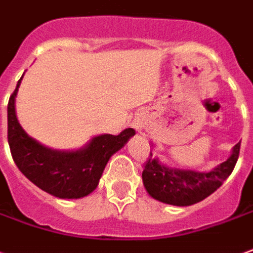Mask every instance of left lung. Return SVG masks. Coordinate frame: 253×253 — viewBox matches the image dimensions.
<instances>
[{"label": "left lung", "mask_w": 253, "mask_h": 253, "mask_svg": "<svg viewBox=\"0 0 253 253\" xmlns=\"http://www.w3.org/2000/svg\"><path fill=\"white\" fill-rule=\"evenodd\" d=\"M240 143L233 147L230 157L225 162L210 171L169 168L159 162L158 158H150L141 174L144 188L151 198L162 203L180 207L199 203L215 192L232 174L237 164Z\"/></svg>", "instance_id": "1"}]
</instances>
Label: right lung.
I'll return each instance as SVG.
<instances>
[{
    "label": "right lung",
    "instance_id": "add662e5",
    "mask_svg": "<svg viewBox=\"0 0 253 253\" xmlns=\"http://www.w3.org/2000/svg\"><path fill=\"white\" fill-rule=\"evenodd\" d=\"M21 79L8 103V143L16 166L32 184L55 198L80 199L94 192L109 159L135 135V129L95 136L78 150L49 148L27 135L17 120L15 102Z\"/></svg>",
    "mask_w": 253,
    "mask_h": 253
}]
</instances>
